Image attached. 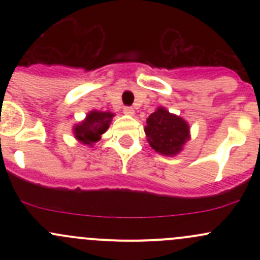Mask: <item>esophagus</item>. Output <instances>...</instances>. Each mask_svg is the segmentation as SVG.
<instances>
[{
  "label": "esophagus",
  "mask_w": 260,
  "mask_h": 260,
  "mask_svg": "<svg viewBox=\"0 0 260 260\" xmlns=\"http://www.w3.org/2000/svg\"><path fill=\"white\" fill-rule=\"evenodd\" d=\"M123 113L125 115H129V117H132V115H135V109L131 108V107H125L124 109H123Z\"/></svg>",
  "instance_id": "esophagus-1"
}]
</instances>
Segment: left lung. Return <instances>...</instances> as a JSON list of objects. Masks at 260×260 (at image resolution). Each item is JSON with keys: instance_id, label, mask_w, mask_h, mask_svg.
I'll return each instance as SVG.
<instances>
[{"instance_id": "8db88e82", "label": "left lung", "mask_w": 260, "mask_h": 260, "mask_svg": "<svg viewBox=\"0 0 260 260\" xmlns=\"http://www.w3.org/2000/svg\"><path fill=\"white\" fill-rule=\"evenodd\" d=\"M147 142L158 153L174 157L190 140V125L183 118L158 107L146 120Z\"/></svg>"}]
</instances>
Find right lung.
<instances>
[{
	"label": "right lung",
	"instance_id": "1",
	"mask_svg": "<svg viewBox=\"0 0 260 260\" xmlns=\"http://www.w3.org/2000/svg\"><path fill=\"white\" fill-rule=\"evenodd\" d=\"M113 117L112 112H101L96 109L90 111L84 120L73 127L74 138L83 145L93 147L101 141L102 135L107 132Z\"/></svg>",
	"mask_w": 260,
	"mask_h": 260
}]
</instances>
